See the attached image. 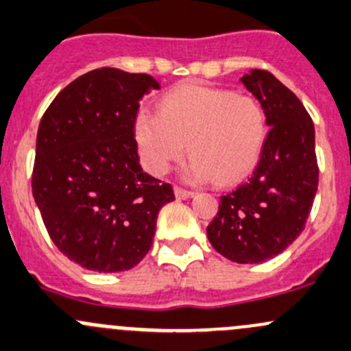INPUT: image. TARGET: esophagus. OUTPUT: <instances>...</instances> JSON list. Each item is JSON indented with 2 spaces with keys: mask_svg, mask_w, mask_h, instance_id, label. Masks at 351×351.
I'll return each instance as SVG.
<instances>
[{
  "mask_svg": "<svg viewBox=\"0 0 351 351\" xmlns=\"http://www.w3.org/2000/svg\"><path fill=\"white\" fill-rule=\"evenodd\" d=\"M175 195L178 200H186V198L193 197L195 193L191 190H185V188H182V186H175Z\"/></svg>",
  "mask_w": 351,
  "mask_h": 351,
  "instance_id": "1",
  "label": "esophagus"
}]
</instances>
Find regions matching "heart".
<instances>
[{
	"instance_id": "obj_1",
	"label": "heart",
	"mask_w": 351,
	"mask_h": 351,
	"mask_svg": "<svg viewBox=\"0 0 351 351\" xmlns=\"http://www.w3.org/2000/svg\"><path fill=\"white\" fill-rule=\"evenodd\" d=\"M134 136L143 163L154 175H165L188 143V178H215L227 185L243 178L259 161L267 117L252 95L186 84L166 92L158 114L141 110L134 119Z\"/></svg>"
}]
</instances>
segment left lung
Instances as JSON below:
<instances>
[{
  "mask_svg": "<svg viewBox=\"0 0 351 351\" xmlns=\"http://www.w3.org/2000/svg\"><path fill=\"white\" fill-rule=\"evenodd\" d=\"M242 84L263 104L271 128L250 178L220 197L206 227L213 249L239 264H259L291 245L302 230L318 190L315 124L302 102L267 70Z\"/></svg>",
  "mask_w": 351,
  "mask_h": 351,
  "instance_id": "1",
  "label": "left lung"
}]
</instances>
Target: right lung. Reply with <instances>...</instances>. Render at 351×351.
<instances>
[{"instance_id": "obj_1", "label": "right lung", "mask_w": 351, "mask_h": 351, "mask_svg": "<svg viewBox=\"0 0 351 351\" xmlns=\"http://www.w3.org/2000/svg\"><path fill=\"white\" fill-rule=\"evenodd\" d=\"M160 84L147 73L102 67L53 99L36 134L32 190L57 249L84 269L129 271L153 243L169 183L139 165L134 119Z\"/></svg>"}]
</instances>
